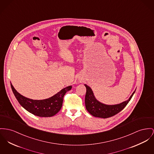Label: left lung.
I'll list each match as a JSON object with an SVG mask.
<instances>
[{
  "instance_id": "obj_1",
  "label": "left lung",
  "mask_w": 154,
  "mask_h": 154,
  "mask_svg": "<svg viewBox=\"0 0 154 154\" xmlns=\"http://www.w3.org/2000/svg\"><path fill=\"white\" fill-rule=\"evenodd\" d=\"M86 88L85 95V106L88 112L93 116L106 119L117 114L121 112L127 106L133 96L135 91L133 93L128 100L116 105H106L97 101L93 94L91 88L85 85Z\"/></svg>"
}]
</instances>
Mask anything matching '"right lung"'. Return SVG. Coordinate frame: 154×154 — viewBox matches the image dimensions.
I'll use <instances>...</instances> for the list:
<instances>
[{
  "label": "right lung",
  "instance_id": "right-lung-1",
  "mask_svg": "<svg viewBox=\"0 0 154 154\" xmlns=\"http://www.w3.org/2000/svg\"><path fill=\"white\" fill-rule=\"evenodd\" d=\"M11 85L12 91L21 106L31 114L42 117H51L58 113L61 109L64 95L72 88L71 86H68L48 99L37 100L22 96Z\"/></svg>",
  "mask_w": 154,
  "mask_h": 154
}]
</instances>
